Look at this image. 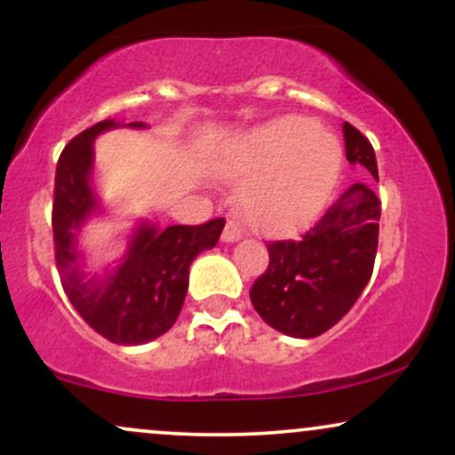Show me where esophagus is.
<instances>
[{"label":"esophagus","mask_w":455,"mask_h":455,"mask_svg":"<svg viewBox=\"0 0 455 455\" xmlns=\"http://www.w3.org/2000/svg\"><path fill=\"white\" fill-rule=\"evenodd\" d=\"M239 237H242V231H239V227L233 220H228L227 227H224V231H222V239L227 243H233V242H237Z\"/></svg>","instance_id":"34e87169"}]
</instances>
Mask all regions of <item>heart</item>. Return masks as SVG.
Masks as SVG:
<instances>
[{"label":"heart","mask_w":455,"mask_h":455,"mask_svg":"<svg viewBox=\"0 0 455 455\" xmlns=\"http://www.w3.org/2000/svg\"><path fill=\"white\" fill-rule=\"evenodd\" d=\"M340 145L304 117H280L239 145L224 173L248 177L239 207L254 227L286 233L304 227L336 184Z\"/></svg>","instance_id":"obj_1"}]
</instances>
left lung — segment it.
Returning <instances> with one entry per match:
<instances>
[{"mask_svg": "<svg viewBox=\"0 0 455 455\" xmlns=\"http://www.w3.org/2000/svg\"><path fill=\"white\" fill-rule=\"evenodd\" d=\"M347 160L379 181L370 140L344 122ZM379 196L353 184L299 239L269 242V267L250 289L267 325L293 338H316L351 310L368 284L379 245Z\"/></svg>", "mask_w": 455, "mask_h": 455, "instance_id": "8db88e82", "label": "left lung"}]
</instances>
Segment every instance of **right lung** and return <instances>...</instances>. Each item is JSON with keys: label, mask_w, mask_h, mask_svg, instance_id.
<instances>
[{"label": "right lung", "mask_w": 455, "mask_h": 455, "mask_svg": "<svg viewBox=\"0 0 455 455\" xmlns=\"http://www.w3.org/2000/svg\"><path fill=\"white\" fill-rule=\"evenodd\" d=\"M115 119L83 130L61 151L55 173L53 242L61 286L83 321L115 344L151 342L169 331L188 293V269L203 250L218 243L224 218L205 224L158 228L143 222L130 239L122 263L104 278H85L76 235L87 218L100 212L92 190L93 139L117 128ZM145 128L143 122L128 124Z\"/></svg>", "instance_id": "1"}]
</instances>
